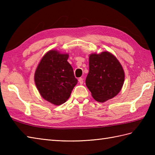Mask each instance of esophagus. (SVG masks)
<instances>
[{
	"label": "esophagus",
	"instance_id": "34e87169",
	"mask_svg": "<svg viewBox=\"0 0 155 155\" xmlns=\"http://www.w3.org/2000/svg\"><path fill=\"white\" fill-rule=\"evenodd\" d=\"M78 82H79V83L81 84H82L83 83V78H78Z\"/></svg>",
	"mask_w": 155,
	"mask_h": 155
}]
</instances>
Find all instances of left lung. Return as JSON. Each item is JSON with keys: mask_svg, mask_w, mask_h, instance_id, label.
<instances>
[{"mask_svg": "<svg viewBox=\"0 0 155 155\" xmlns=\"http://www.w3.org/2000/svg\"><path fill=\"white\" fill-rule=\"evenodd\" d=\"M124 81L123 68L114 55L108 51L89 55L86 85L94 100L104 103L114 98L122 89Z\"/></svg>", "mask_w": 155, "mask_h": 155, "instance_id": "1", "label": "left lung"}]
</instances>
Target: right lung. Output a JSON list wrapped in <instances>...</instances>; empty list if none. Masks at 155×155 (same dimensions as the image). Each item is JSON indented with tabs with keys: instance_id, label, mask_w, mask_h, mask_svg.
Listing matches in <instances>:
<instances>
[{
	"instance_id": "add662e5",
	"label": "right lung",
	"mask_w": 155,
	"mask_h": 155,
	"mask_svg": "<svg viewBox=\"0 0 155 155\" xmlns=\"http://www.w3.org/2000/svg\"><path fill=\"white\" fill-rule=\"evenodd\" d=\"M68 56L57 50L49 51L35 72V83L41 96L54 105L64 103L78 82L67 61Z\"/></svg>"
}]
</instances>
